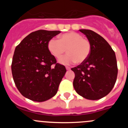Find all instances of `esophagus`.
I'll return each mask as SVG.
<instances>
[{"label":"esophagus","mask_w":128,"mask_h":128,"mask_svg":"<svg viewBox=\"0 0 128 128\" xmlns=\"http://www.w3.org/2000/svg\"><path fill=\"white\" fill-rule=\"evenodd\" d=\"M66 69L67 70H70V68L68 67V66H66Z\"/></svg>","instance_id":"34e87169"}]
</instances>
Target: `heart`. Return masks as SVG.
<instances>
[{"label":"heart","mask_w":128,"mask_h":128,"mask_svg":"<svg viewBox=\"0 0 128 128\" xmlns=\"http://www.w3.org/2000/svg\"><path fill=\"white\" fill-rule=\"evenodd\" d=\"M48 49L53 56L60 58L67 52L66 56L59 60L64 65H69L77 62L81 63L88 58L91 50L90 42L80 34L70 32L63 34L60 40L52 38L48 42Z\"/></svg>","instance_id":"heart-1"}]
</instances>
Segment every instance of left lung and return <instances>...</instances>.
<instances>
[{"label": "left lung", "mask_w": 128, "mask_h": 128, "mask_svg": "<svg viewBox=\"0 0 128 128\" xmlns=\"http://www.w3.org/2000/svg\"><path fill=\"white\" fill-rule=\"evenodd\" d=\"M90 43L91 50L84 62L71 70L75 74L73 86L77 93L90 100L107 96L117 80L118 68L115 52L101 36L88 29H80Z\"/></svg>", "instance_id": "obj_1"}]
</instances>
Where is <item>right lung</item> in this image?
Segmentation results:
<instances>
[{
  "label": "right lung",
  "mask_w": 128,
  "mask_h": 128,
  "mask_svg": "<svg viewBox=\"0 0 128 128\" xmlns=\"http://www.w3.org/2000/svg\"><path fill=\"white\" fill-rule=\"evenodd\" d=\"M60 33V30H36L16 47L11 71L16 86L25 98L44 102L57 93L66 70L56 63L48 50V42Z\"/></svg>",
  "instance_id": "obj_1"
}]
</instances>
